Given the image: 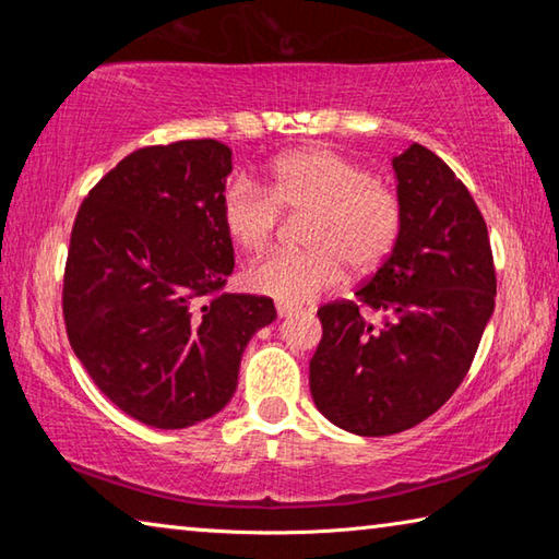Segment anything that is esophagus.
Masks as SVG:
<instances>
[{
  "mask_svg": "<svg viewBox=\"0 0 559 559\" xmlns=\"http://www.w3.org/2000/svg\"><path fill=\"white\" fill-rule=\"evenodd\" d=\"M276 310H278V316H281V318H290V316H296V313H298V308H296V306H283V302H278Z\"/></svg>",
  "mask_w": 559,
  "mask_h": 559,
  "instance_id": "1",
  "label": "esophagus"
}]
</instances>
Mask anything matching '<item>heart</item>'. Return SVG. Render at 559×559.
Returning a JSON list of instances; mask_svg holds the SVG:
<instances>
[{"instance_id":"1","label":"heart","mask_w":559,"mask_h":559,"mask_svg":"<svg viewBox=\"0 0 559 559\" xmlns=\"http://www.w3.org/2000/svg\"><path fill=\"white\" fill-rule=\"evenodd\" d=\"M278 210L310 212L308 251L271 253L246 271V283L283 306L316 300L343 278L345 263L357 273L380 266L402 226L394 189L330 147L276 157L263 173V189L236 179L222 197V224L239 249L257 253L276 234Z\"/></svg>"}]
</instances>
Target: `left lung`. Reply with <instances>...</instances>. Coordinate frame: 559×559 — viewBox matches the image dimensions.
I'll list each match as a JSON object with an SVG mask.
<instances>
[{
  "label": "left lung",
  "instance_id": "left-lung-1",
  "mask_svg": "<svg viewBox=\"0 0 559 559\" xmlns=\"http://www.w3.org/2000/svg\"><path fill=\"white\" fill-rule=\"evenodd\" d=\"M392 167L400 236L355 300L318 310L323 340L310 359L318 412L357 437H390L441 409L496 308L488 229L468 189L419 143ZM365 307L385 313L380 329Z\"/></svg>",
  "mask_w": 559,
  "mask_h": 559
}]
</instances>
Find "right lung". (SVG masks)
I'll use <instances>...</instances> for the list:
<instances>
[{"label":"right lung","mask_w":559,"mask_h":559,"mask_svg":"<svg viewBox=\"0 0 559 559\" xmlns=\"http://www.w3.org/2000/svg\"><path fill=\"white\" fill-rule=\"evenodd\" d=\"M229 175L231 150L216 140L143 147L75 216L66 333L98 390L147 427L219 414L249 340L276 320L266 296L219 293L234 271L222 224Z\"/></svg>","instance_id":"1"}]
</instances>
